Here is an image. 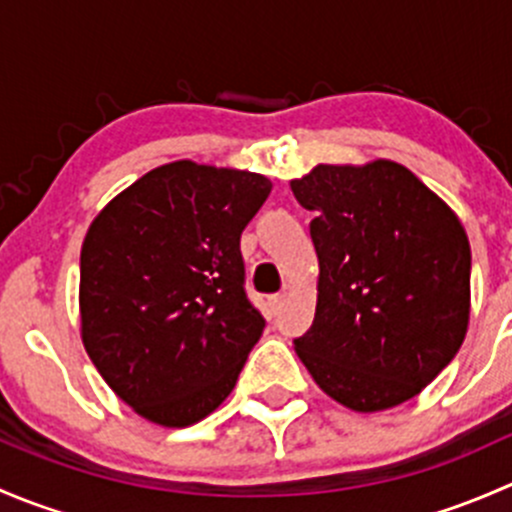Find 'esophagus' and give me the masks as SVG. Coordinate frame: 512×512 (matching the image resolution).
Returning a JSON list of instances; mask_svg holds the SVG:
<instances>
[{"label":"esophagus","instance_id":"1","mask_svg":"<svg viewBox=\"0 0 512 512\" xmlns=\"http://www.w3.org/2000/svg\"><path fill=\"white\" fill-rule=\"evenodd\" d=\"M285 299H287V294H285V292L272 294V297H270V307H272V312H280V309L285 307Z\"/></svg>","mask_w":512,"mask_h":512}]
</instances>
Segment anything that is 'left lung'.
<instances>
[{
  "mask_svg": "<svg viewBox=\"0 0 512 512\" xmlns=\"http://www.w3.org/2000/svg\"><path fill=\"white\" fill-rule=\"evenodd\" d=\"M319 260L317 309L294 352L359 414L421 394L461 349L471 245L458 215L394 160L319 163L289 183Z\"/></svg>",
  "mask_w": 512,
  "mask_h": 512,
  "instance_id": "left-lung-1",
  "label": "left lung"
}]
</instances>
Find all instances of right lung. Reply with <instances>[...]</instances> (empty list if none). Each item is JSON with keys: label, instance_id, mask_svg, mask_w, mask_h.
Returning a JSON list of instances; mask_svg holds the SVG:
<instances>
[{"label": "right lung", "instance_id": "add662e5", "mask_svg": "<svg viewBox=\"0 0 512 512\" xmlns=\"http://www.w3.org/2000/svg\"><path fill=\"white\" fill-rule=\"evenodd\" d=\"M260 173L175 160L118 193L81 245V339L138 416L193 426L235 389L265 319L240 235L270 195Z\"/></svg>", "mask_w": 512, "mask_h": 512}]
</instances>
